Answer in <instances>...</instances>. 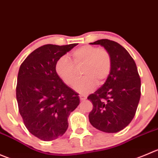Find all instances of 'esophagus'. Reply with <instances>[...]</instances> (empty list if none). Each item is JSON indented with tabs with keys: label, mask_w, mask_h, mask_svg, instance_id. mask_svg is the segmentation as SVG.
<instances>
[{
	"label": "esophagus",
	"mask_w": 158,
	"mask_h": 158,
	"mask_svg": "<svg viewBox=\"0 0 158 158\" xmlns=\"http://www.w3.org/2000/svg\"><path fill=\"white\" fill-rule=\"evenodd\" d=\"M79 98H80V100H82V101L85 100V99H86V96H82V95H80V96H79Z\"/></svg>",
	"instance_id": "esophagus-1"
}]
</instances>
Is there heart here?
Here are the masks:
<instances>
[{
	"instance_id": "obj_1",
	"label": "heart",
	"mask_w": 158,
	"mask_h": 158,
	"mask_svg": "<svg viewBox=\"0 0 158 158\" xmlns=\"http://www.w3.org/2000/svg\"><path fill=\"white\" fill-rule=\"evenodd\" d=\"M72 55L74 63L68 56H62L56 61L55 70L66 85H72L77 77L75 67L83 64L82 74L84 76L73 85L77 93H90L95 89L97 84L102 85L108 79L112 70V58L108 51L93 45H85L74 50Z\"/></svg>"
}]
</instances>
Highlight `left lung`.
<instances>
[{"mask_svg": "<svg viewBox=\"0 0 158 158\" xmlns=\"http://www.w3.org/2000/svg\"><path fill=\"white\" fill-rule=\"evenodd\" d=\"M99 45L110 53L112 70L105 83L88 96L93 102L89 114L93 127L106 133H117L131 123L140 98V78L135 62L117 42L100 39Z\"/></svg>", "mask_w": 158, "mask_h": 158, "instance_id": "obj_1", "label": "left lung"}]
</instances>
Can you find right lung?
<instances>
[{
  "mask_svg": "<svg viewBox=\"0 0 158 158\" xmlns=\"http://www.w3.org/2000/svg\"><path fill=\"white\" fill-rule=\"evenodd\" d=\"M77 44L45 45L32 52L18 71L16 98L29 132L45 141L56 140L68 128L79 96L56 74L55 65Z\"/></svg>",
  "mask_w": 158,
  "mask_h": 158,
  "instance_id": "obj_1",
  "label": "right lung"
}]
</instances>
